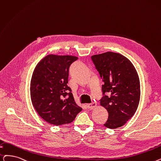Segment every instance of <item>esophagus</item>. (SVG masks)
Segmentation results:
<instances>
[{"instance_id": "obj_1", "label": "esophagus", "mask_w": 161, "mask_h": 161, "mask_svg": "<svg viewBox=\"0 0 161 161\" xmlns=\"http://www.w3.org/2000/svg\"><path fill=\"white\" fill-rule=\"evenodd\" d=\"M97 106V103L95 102H93L92 103H89L87 104V108L89 109H93Z\"/></svg>"}]
</instances>
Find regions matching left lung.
<instances>
[{"mask_svg":"<svg viewBox=\"0 0 161 161\" xmlns=\"http://www.w3.org/2000/svg\"><path fill=\"white\" fill-rule=\"evenodd\" d=\"M92 60L104 83L101 105L108 113L104 126H122L134 116L140 99V83L136 69L124 56L113 52L93 55ZM108 92L110 95H105Z\"/></svg>","mask_w":161,"mask_h":161,"instance_id":"obj_1","label":"left lung"}]
</instances>
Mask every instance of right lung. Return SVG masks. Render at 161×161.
Wrapping results in <instances>:
<instances>
[{"label":"right lung","instance_id":"obj_1","mask_svg":"<svg viewBox=\"0 0 161 161\" xmlns=\"http://www.w3.org/2000/svg\"><path fill=\"white\" fill-rule=\"evenodd\" d=\"M78 58L69 55H47L33 72L30 84L33 106L39 115L51 124L70 123L82 110L67 85L69 66Z\"/></svg>","mask_w":161,"mask_h":161}]
</instances>
